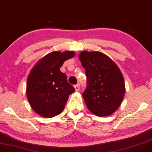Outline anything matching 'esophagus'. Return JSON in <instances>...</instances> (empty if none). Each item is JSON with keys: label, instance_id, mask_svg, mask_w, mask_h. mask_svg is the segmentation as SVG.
Returning <instances> with one entry per match:
<instances>
[{"label": "esophagus", "instance_id": "obj_1", "mask_svg": "<svg viewBox=\"0 0 152 152\" xmlns=\"http://www.w3.org/2000/svg\"><path fill=\"white\" fill-rule=\"evenodd\" d=\"M74 87L77 91H78L80 90V85H75L74 86Z\"/></svg>", "mask_w": 152, "mask_h": 152}]
</instances>
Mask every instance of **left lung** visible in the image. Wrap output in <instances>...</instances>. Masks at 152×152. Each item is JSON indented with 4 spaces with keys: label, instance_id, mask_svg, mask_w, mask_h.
Returning <instances> with one entry per match:
<instances>
[{
    "label": "left lung",
    "instance_id": "8db88e82",
    "mask_svg": "<svg viewBox=\"0 0 152 152\" xmlns=\"http://www.w3.org/2000/svg\"><path fill=\"white\" fill-rule=\"evenodd\" d=\"M80 60L87 77L82 93L87 108L97 116L109 115L121 105L125 95V82L115 63L105 54L82 51Z\"/></svg>",
    "mask_w": 152,
    "mask_h": 152
}]
</instances>
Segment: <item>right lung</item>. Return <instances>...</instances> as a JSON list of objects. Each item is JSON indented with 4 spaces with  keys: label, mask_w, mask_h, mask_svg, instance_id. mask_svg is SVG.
I'll return each mask as SVG.
<instances>
[{
    "label": "right lung",
    "mask_w": 152,
    "mask_h": 152,
    "mask_svg": "<svg viewBox=\"0 0 152 152\" xmlns=\"http://www.w3.org/2000/svg\"><path fill=\"white\" fill-rule=\"evenodd\" d=\"M73 51L52 52L34 67L27 81V96L31 108L42 117L51 118L63 111L69 95L75 91L60 70Z\"/></svg>",
    "instance_id": "1"
}]
</instances>
